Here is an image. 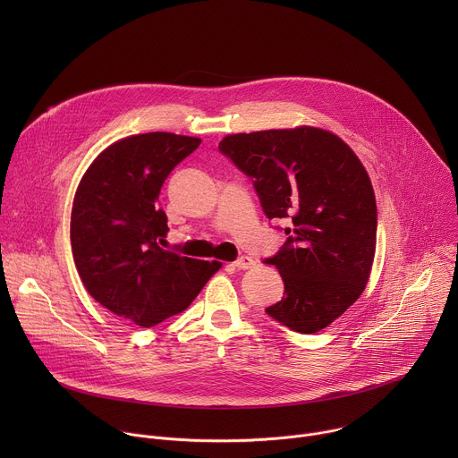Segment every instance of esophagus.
<instances>
[{"instance_id": "esophagus-1", "label": "esophagus", "mask_w": 458, "mask_h": 458, "mask_svg": "<svg viewBox=\"0 0 458 458\" xmlns=\"http://www.w3.org/2000/svg\"><path fill=\"white\" fill-rule=\"evenodd\" d=\"M233 267L239 268V270H250V268L255 267V260L251 257H248V255H241L233 263Z\"/></svg>"}]
</instances>
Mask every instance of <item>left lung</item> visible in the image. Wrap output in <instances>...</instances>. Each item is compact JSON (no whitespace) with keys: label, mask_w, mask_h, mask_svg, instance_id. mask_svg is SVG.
<instances>
[{"label":"left lung","mask_w":458,"mask_h":458,"mask_svg":"<svg viewBox=\"0 0 458 458\" xmlns=\"http://www.w3.org/2000/svg\"><path fill=\"white\" fill-rule=\"evenodd\" d=\"M246 174L268 219H288L283 248L265 263L284 283L267 313L299 334H315L364 292L377 244L371 181L353 150L313 126L232 134L219 143Z\"/></svg>","instance_id":"left-lung-1"}]
</instances>
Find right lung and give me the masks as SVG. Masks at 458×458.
Segmentation results:
<instances>
[{"label": "right lung", "instance_id": "add662e5", "mask_svg": "<svg viewBox=\"0 0 458 458\" xmlns=\"http://www.w3.org/2000/svg\"><path fill=\"white\" fill-rule=\"evenodd\" d=\"M199 145L168 132L124 138L94 159L74 195L71 242L87 292L145 328L186 310L221 268L161 248L168 232L161 186Z\"/></svg>", "mask_w": 458, "mask_h": 458}]
</instances>
